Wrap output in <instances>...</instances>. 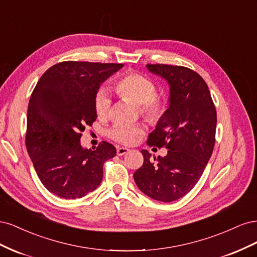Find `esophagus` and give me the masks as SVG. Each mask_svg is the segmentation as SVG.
<instances>
[{"mask_svg": "<svg viewBox=\"0 0 257 257\" xmlns=\"http://www.w3.org/2000/svg\"><path fill=\"white\" fill-rule=\"evenodd\" d=\"M130 150L127 149V148H118V149H116V154L118 155H124V154H126L127 152H128Z\"/></svg>", "mask_w": 257, "mask_h": 257, "instance_id": "34e87169", "label": "esophagus"}]
</instances>
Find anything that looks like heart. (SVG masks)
I'll return each mask as SVG.
<instances>
[{"instance_id":"heart-1","label":"heart","mask_w":257,"mask_h":257,"mask_svg":"<svg viewBox=\"0 0 257 257\" xmlns=\"http://www.w3.org/2000/svg\"><path fill=\"white\" fill-rule=\"evenodd\" d=\"M113 90L121 98L139 105V110L150 122H158L167 109L166 100L155 94L157 87L152 80L137 73H127L115 80ZM95 110L99 119L105 120L109 116L111 100L103 90L95 96ZM145 134V130L139 125L116 124L108 132L113 141L123 145H133Z\"/></svg>"}]
</instances>
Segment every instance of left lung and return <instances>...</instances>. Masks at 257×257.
Returning <instances> with one entry per match:
<instances>
[{"label": "left lung", "mask_w": 257, "mask_h": 257, "mask_svg": "<svg viewBox=\"0 0 257 257\" xmlns=\"http://www.w3.org/2000/svg\"><path fill=\"white\" fill-rule=\"evenodd\" d=\"M152 74L169 84V106L149 135L150 147H166V157L152 161L142 150L144 164L134 180L149 197L170 203L197 183L215 143L216 111L205 80L192 69L167 64H147Z\"/></svg>", "instance_id": "obj_1"}]
</instances>
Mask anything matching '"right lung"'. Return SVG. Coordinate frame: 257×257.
<instances>
[{
  "label": "right lung",
  "mask_w": 257,
  "mask_h": 257,
  "mask_svg": "<svg viewBox=\"0 0 257 257\" xmlns=\"http://www.w3.org/2000/svg\"><path fill=\"white\" fill-rule=\"evenodd\" d=\"M123 64L65 61L46 71L31 95L26 146L44 186L65 199L81 198L102 182L115 148L107 142L84 149L81 132L97 118L95 96Z\"/></svg>",
  "instance_id": "1"
}]
</instances>
